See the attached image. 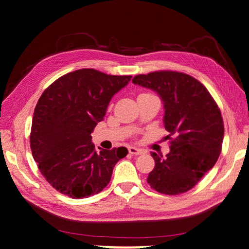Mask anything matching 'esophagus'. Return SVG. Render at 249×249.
<instances>
[{"mask_svg": "<svg viewBox=\"0 0 249 249\" xmlns=\"http://www.w3.org/2000/svg\"><path fill=\"white\" fill-rule=\"evenodd\" d=\"M128 153H129L130 155H135V156H137V155H142V154L145 153V151L142 150V149L136 148V147L129 146V147H128Z\"/></svg>", "mask_w": 249, "mask_h": 249, "instance_id": "1", "label": "esophagus"}]
</instances>
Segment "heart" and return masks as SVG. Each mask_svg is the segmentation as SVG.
Instances as JSON below:
<instances>
[{
	"mask_svg": "<svg viewBox=\"0 0 249 249\" xmlns=\"http://www.w3.org/2000/svg\"><path fill=\"white\" fill-rule=\"evenodd\" d=\"M142 94H148V93H142Z\"/></svg>",
	"mask_w": 249,
	"mask_h": 249,
	"instance_id": "b5f03b06",
	"label": "heart"
}]
</instances>
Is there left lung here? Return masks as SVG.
<instances>
[{"label":"left lung","instance_id":"1","mask_svg":"<svg viewBox=\"0 0 249 249\" xmlns=\"http://www.w3.org/2000/svg\"><path fill=\"white\" fill-rule=\"evenodd\" d=\"M133 82L160 95L165 107L163 123L169 132L170 153L165 158L151 153L155 168L147 182L168 196L191 190L221 154L224 123L216 102L199 80L178 71L138 74Z\"/></svg>","mask_w":249,"mask_h":249}]
</instances>
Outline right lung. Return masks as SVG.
I'll use <instances>...</instances> for the list:
<instances>
[{
  "label": "right lung",
  "instance_id": "obj_1",
  "mask_svg": "<svg viewBox=\"0 0 249 249\" xmlns=\"http://www.w3.org/2000/svg\"><path fill=\"white\" fill-rule=\"evenodd\" d=\"M130 78L80 69L57 79L41 94L34 111L31 149L41 175L62 195L81 199L101 192L116 162L127 155L125 147L98 153L91 133Z\"/></svg>",
  "mask_w": 249,
  "mask_h": 249
}]
</instances>
